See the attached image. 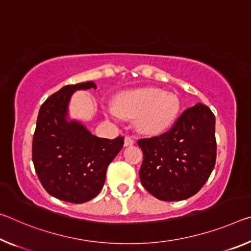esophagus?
Masks as SVG:
<instances>
[{
  "mask_svg": "<svg viewBox=\"0 0 251 251\" xmlns=\"http://www.w3.org/2000/svg\"><path fill=\"white\" fill-rule=\"evenodd\" d=\"M134 144V140L132 137L129 136H126L125 140H124V145L125 146H132Z\"/></svg>",
  "mask_w": 251,
  "mask_h": 251,
  "instance_id": "1",
  "label": "esophagus"
}]
</instances>
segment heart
<instances>
[{
	"label": "heart",
	"mask_w": 251,
	"mask_h": 251,
	"mask_svg": "<svg viewBox=\"0 0 251 251\" xmlns=\"http://www.w3.org/2000/svg\"><path fill=\"white\" fill-rule=\"evenodd\" d=\"M180 99L176 94L158 88H142L122 93L115 100V108L107 109L111 118L135 119L138 132L157 135L168 130L180 113Z\"/></svg>",
	"instance_id": "heart-1"
}]
</instances>
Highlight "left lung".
Returning a JSON list of instances; mask_svg holds the SVG:
<instances>
[{
    "mask_svg": "<svg viewBox=\"0 0 251 251\" xmlns=\"http://www.w3.org/2000/svg\"><path fill=\"white\" fill-rule=\"evenodd\" d=\"M216 117L199 104L182 113L168 132L138 140L144 154L142 185L158 200L181 201L198 193L216 164Z\"/></svg>",
    "mask_w": 251,
    "mask_h": 251,
    "instance_id": "left-lung-1",
    "label": "left lung"
}]
</instances>
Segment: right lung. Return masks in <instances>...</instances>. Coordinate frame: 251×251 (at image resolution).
<instances>
[{"label": "right lung", "mask_w": 251, "mask_h": 251, "mask_svg": "<svg viewBox=\"0 0 251 251\" xmlns=\"http://www.w3.org/2000/svg\"><path fill=\"white\" fill-rule=\"evenodd\" d=\"M94 88V81L68 85L54 93L39 110L33 135L35 172L50 196L83 203L100 192L109 163L124 145V137L100 138L81 122L69 119L68 105L75 90Z\"/></svg>", "instance_id": "obj_1"}]
</instances>
